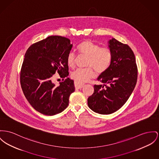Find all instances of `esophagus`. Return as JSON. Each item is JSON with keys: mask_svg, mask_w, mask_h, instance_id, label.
Listing matches in <instances>:
<instances>
[{"mask_svg": "<svg viewBox=\"0 0 159 159\" xmlns=\"http://www.w3.org/2000/svg\"><path fill=\"white\" fill-rule=\"evenodd\" d=\"M83 85H84V84H81V83H78L77 82H75V87L77 89H81L83 87Z\"/></svg>", "mask_w": 159, "mask_h": 159, "instance_id": "1", "label": "esophagus"}]
</instances>
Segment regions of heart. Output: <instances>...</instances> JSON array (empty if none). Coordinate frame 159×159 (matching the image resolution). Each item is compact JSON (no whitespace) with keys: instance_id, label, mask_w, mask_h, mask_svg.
<instances>
[{"instance_id":"b5f03b06","label":"heart","mask_w":159,"mask_h":159,"mask_svg":"<svg viewBox=\"0 0 159 159\" xmlns=\"http://www.w3.org/2000/svg\"><path fill=\"white\" fill-rule=\"evenodd\" d=\"M76 51L81 55L87 57L86 66L84 69H77L71 74L72 78L78 83L86 82L95 76L96 71L98 74H103L110 67L113 55L111 50L107 48L100 46L89 40L80 43ZM67 64L70 68H74L75 64V55L70 52L67 57Z\"/></svg>"}]
</instances>
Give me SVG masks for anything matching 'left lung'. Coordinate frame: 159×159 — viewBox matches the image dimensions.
<instances>
[{
    "label": "left lung",
    "instance_id": "left-lung-1",
    "mask_svg": "<svg viewBox=\"0 0 159 159\" xmlns=\"http://www.w3.org/2000/svg\"><path fill=\"white\" fill-rule=\"evenodd\" d=\"M113 58L109 69L98 78L103 84L95 85L89 97V107L99 114H111L125 104L131 95L138 80L135 55L129 46L115 39L108 41Z\"/></svg>",
    "mask_w": 159,
    "mask_h": 159
}]
</instances>
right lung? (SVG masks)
Here are the masks:
<instances>
[{"instance_id": "1", "label": "right lung", "mask_w": 159, "mask_h": 159, "mask_svg": "<svg viewBox=\"0 0 159 159\" xmlns=\"http://www.w3.org/2000/svg\"><path fill=\"white\" fill-rule=\"evenodd\" d=\"M72 44L69 39L52 35L32 44L26 51L20 70L23 92L32 107L43 115L53 116L64 110L75 91L69 75L67 55ZM64 81L56 86L52 81L57 71Z\"/></svg>"}]
</instances>
